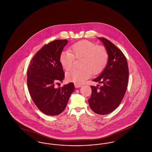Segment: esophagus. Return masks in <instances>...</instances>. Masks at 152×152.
I'll list each match as a JSON object with an SVG mask.
<instances>
[{"label": "esophagus", "instance_id": "1", "mask_svg": "<svg viewBox=\"0 0 152 152\" xmlns=\"http://www.w3.org/2000/svg\"><path fill=\"white\" fill-rule=\"evenodd\" d=\"M81 85L80 84L75 83V87H76V88H79V87H81Z\"/></svg>", "mask_w": 152, "mask_h": 152}]
</instances>
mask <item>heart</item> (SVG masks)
I'll return each instance as SVG.
<instances>
[{"mask_svg":"<svg viewBox=\"0 0 152 152\" xmlns=\"http://www.w3.org/2000/svg\"><path fill=\"white\" fill-rule=\"evenodd\" d=\"M69 51H62L59 61L62 67L69 70L74 65L75 58L80 59L79 66L66 73L68 81L81 84L92 75H97L103 71L108 61V52L103 46L94 42L83 40L73 44Z\"/></svg>","mask_w":152,"mask_h":152,"instance_id":"1","label":"heart"}]
</instances>
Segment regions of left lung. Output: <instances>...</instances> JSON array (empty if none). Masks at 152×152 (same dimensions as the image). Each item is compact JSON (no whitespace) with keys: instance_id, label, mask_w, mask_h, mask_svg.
Instances as JSON below:
<instances>
[{"instance_id":"obj_1","label":"left lung","mask_w":152,"mask_h":152,"mask_svg":"<svg viewBox=\"0 0 152 152\" xmlns=\"http://www.w3.org/2000/svg\"><path fill=\"white\" fill-rule=\"evenodd\" d=\"M99 39L108 52V61L101 75L92 80L102 85L91 86L92 94L88 102L96 113L104 115L115 110L123 100L128 86L129 69L123 52L106 38Z\"/></svg>"}]
</instances>
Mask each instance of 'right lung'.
I'll return each instance as SVG.
<instances>
[{"mask_svg": "<svg viewBox=\"0 0 152 152\" xmlns=\"http://www.w3.org/2000/svg\"><path fill=\"white\" fill-rule=\"evenodd\" d=\"M67 42L66 39H58L45 45L32 58L28 69L29 94L37 108L47 115L56 116L63 112L74 91L73 83L55 87L65 76L59 56Z\"/></svg>", "mask_w": 152, "mask_h": 152, "instance_id": "1", "label": "right lung"}]
</instances>
